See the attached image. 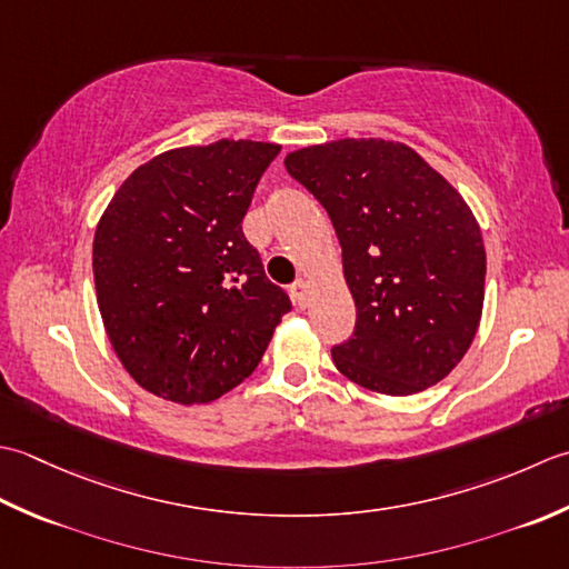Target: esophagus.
<instances>
[{"mask_svg":"<svg viewBox=\"0 0 569 569\" xmlns=\"http://www.w3.org/2000/svg\"><path fill=\"white\" fill-rule=\"evenodd\" d=\"M289 295H292L297 307H307V284L305 282L297 280L292 287H289Z\"/></svg>","mask_w":569,"mask_h":569,"instance_id":"34e87169","label":"esophagus"}]
</instances>
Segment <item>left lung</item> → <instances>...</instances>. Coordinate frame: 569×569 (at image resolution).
Returning a JSON list of instances; mask_svg holds the SVG:
<instances>
[{"label": "left lung", "instance_id": "obj_1", "mask_svg": "<svg viewBox=\"0 0 569 569\" xmlns=\"http://www.w3.org/2000/svg\"><path fill=\"white\" fill-rule=\"evenodd\" d=\"M284 167L341 242L356 329L331 349L336 368L382 396L435 386L481 319L486 250L469 206L420 154L386 139L297 149Z\"/></svg>", "mask_w": 569, "mask_h": 569}]
</instances>
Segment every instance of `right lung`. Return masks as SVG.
Here are the masks:
<instances>
[{"instance_id": "add662e5", "label": "right lung", "mask_w": 569, "mask_h": 569, "mask_svg": "<svg viewBox=\"0 0 569 569\" xmlns=\"http://www.w3.org/2000/svg\"><path fill=\"white\" fill-rule=\"evenodd\" d=\"M280 144L220 139L130 173L92 240L98 307L139 386L211 402L246 380L292 305L246 233L254 187Z\"/></svg>"}]
</instances>
